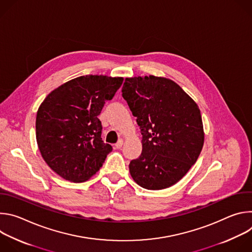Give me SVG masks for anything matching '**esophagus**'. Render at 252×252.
Segmentation results:
<instances>
[{
  "mask_svg": "<svg viewBox=\"0 0 252 252\" xmlns=\"http://www.w3.org/2000/svg\"><path fill=\"white\" fill-rule=\"evenodd\" d=\"M123 145H124V140H123V139H120V140H119V141L116 143L115 148H116V149H118V150H120V149H122Z\"/></svg>",
  "mask_w": 252,
  "mask_h": 252,
  "instance_id": "obj_1",
  "label": "esophagus"
}]
</instances>
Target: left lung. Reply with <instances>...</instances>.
Returning a JSON list of instances; mask_svg holds the SVG:
<instances>
[{
	"label": "left lung",
	"mask_w": 252,
	"mask_h": 252,
	"mask_svg": "<svg viewBox=\"0 0 252 252\" xmlns=\"http://www.w3.org/2000/svg\"><path fill=\"white\" fill-rule=\"evenodd\" d=\"M122 93L142 134V153L129 163L133 181L151 190L175 185L203 147L198 105L175 82L163 77L126 78Z\"/></svg>",
	"instance_id": "left-lung-1"
}]
</instances>
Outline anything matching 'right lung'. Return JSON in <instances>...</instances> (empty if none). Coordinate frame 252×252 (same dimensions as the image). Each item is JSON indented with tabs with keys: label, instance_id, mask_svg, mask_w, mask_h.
I'll return each mask as SVG.
<instances>
[{
	"label": "right lung",
	"instance_id": "obj_1",
	"mask_svg": "<svg viewBox=\"0 0 252 252\" xmlns=\"http://www.w3.org/2000/svg\"><path fill=\"white\" fill-rule=\"evenodd\" d=\"M123 82L121 77L82 76L52 91L41 103L35 119L38 147L46 163L65 181H88L113 151L101 140L97 117Z\"/></svg>",
	"mask_w": 252,
	"mask_h": 252
}]
</instances>
